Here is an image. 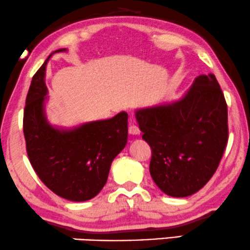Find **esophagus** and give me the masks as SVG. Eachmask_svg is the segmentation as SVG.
<instances>
[{
    "label": "esophagus",
    "mask_w": 250,
    "mask_h": 250,
    "mask_svg": "<svg viewBox=\"0 0 250 250\" xmlns=\"http://www.w3.org/2000/svg\"><path fill=\"white\" fill-rule=\"evenodd\" d=\"M129 133L132 136H138L140 133V130L136 125H129Z\"/></svg>",
    "instance_id": "obj_1"
}]
</instances>
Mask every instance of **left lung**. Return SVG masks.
I'll use <instances>...</instances> for the list:
<instances>
[{"label": "left lung", "instance_id": "8db88e82", "mask_svg": "<svg viewBox=\"0 0 250 250\" xmlns=\"http://www.w3.org/2000/svg\"><path fill=\"white\" fill-rule=\"evenodd\" d=\"M136 119L164 194L188 197L213 177L228 143V106L213 73L197 77L179 101L139 108Z\"/></svg>", "mask_w": 250, "mask_h": 250}]
</instances>
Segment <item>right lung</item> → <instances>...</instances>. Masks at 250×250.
Masks as SVG:
<instances>
[{"label":"right lung","mask_w":250,"mask_h":250,"mask_svg":"<svg viewBox=\"0 0 250 250\" xmlns=\"http://www.w3.org/2000/svg\"><path fill=\"white\" fill-rule=\"evenodd\" d=\"M52 53L31 80L23 111V135L31 167L48 189L62 198L85 202L106 184L112 161L128 140V114L75 128H56L47 121L45 72Z\"/></svg>","instance_id":"obj_1"}]
</instances>
